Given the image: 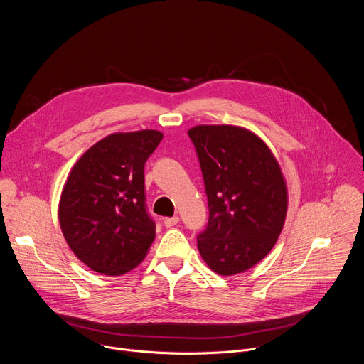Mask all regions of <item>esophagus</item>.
Here are the masks:
<instances>
[{
	"mask_svg": "<svg viewBox=\"0 0 364 364\" xmlns=\"http://www.w3.org/2000/svg\"><path fill=\"white\" fill-rule=\"evenodd\" d=\"M178 222H180V218H178V216L164 218V220H163V223H164V226H166V228H173V226H176Z\"/></svg>",
	"mask_w": 364,
	"mask_h": 364,
	"instance_id": "obj_1",
	"label": "esophagus"
}]
</instances>
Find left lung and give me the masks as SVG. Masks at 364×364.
I'll use <instances>...</instances> for the list:
<instances>
[{"instance_id": "8db88e82", "label": "left lung", "mask_w": 364, "mask_h": 364, "mask_svg": "<svg viewBox=\"0 0 364 364\" xmlns=\"http://www.w3.org/2000/svg\"><path fill=\"white\" fill-rule=\"evenodd\" d=\"M203 173L209 223L197 247L212 271L245 272L271 252L287 218L288 190L269 146L235 125L190 128Z\"/></svg>"}]
</instances>
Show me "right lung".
<instances>
[{"mask_svg":"<svg viewBox=\"0 0 364 364\" xmlns=\"http://www.w3.org/2000/svg\"><path fill=\"white\" fill-rule=\"evenodd\" d=\"M163 132H115L92 145L73 166L59 203L63 236L86 267L124 275L138 267L155 237L145 209L144 166Z\"/></svg>","mask_w":364,"mask_h":364,"instance_id":"1","label":"right lung"}]
</instances>
